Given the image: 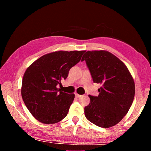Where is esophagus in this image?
<instances>
[{
    "label": "esophagus",
    "mask_w": 151,
    "mask_h": 151,
    "mask_svg": "<svg viewBox=\"0 0 151 151\" xmlns=\"http://www.w3.org/2000/svg\"><path fill=\"white\" fill-rule=\"evenodd\" d=\"M75 96L77 97V98H79V97L82 96V95H81V94H77V93H75Z\"/></svg>",
    "instance_id": "1"
}]
</instances>
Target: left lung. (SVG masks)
I'll list each match as a JSON object with an SVG mask.
<instances>
[{
	"mask_svg": "<svg viewBox=\"0 0 151 151\" xmlns=\"http://www.w3.org/2000/svg\"><path fill=\"white\" fill-rule=\"evenodd\" d=\"M85 60L94 83H100L97 96L88 95L90 103L85 107L86 118L103 128L113 127L131 108L135 94L134 79L127 66L106 50H88Z\"/></svg>",
	"mask_w": 151,
	"mask_h": 151,
	"instance_id": "1",
	"label": "left lung"
}]
</instances>
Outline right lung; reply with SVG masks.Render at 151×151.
I'll return each mask as SVG.
<instances>
[{
    "label": "right lung",
    "mask_w": 151,
    "mask_h": 151,
    "mask_svg": "<svg viewBox=\"0 0 151 151\" xmlns=\"http://www.w3.org/2000/svg\"><path fill=\"white\" fill-rule=\"evenodd\" d=\"M85 50L52 52L42 56L27 68L21 95L30 113L39 122L55 124L65 118L75 94L64 93L57 86L67 78Z\"/></svg>",
    "instance_id": "obj_1"
}]
</instances>
